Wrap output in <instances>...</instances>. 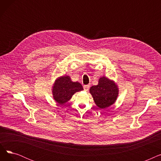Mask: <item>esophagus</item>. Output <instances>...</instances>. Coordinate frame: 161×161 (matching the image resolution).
Here are the masks:
<instances>
[{
  "label": "esophagus",
  "mask_w": 161,
  "mask_h": 161,
  "mask_svg": "<svg viewBox=\"0 0 161 161\" xmlns=\"http://www.w3.org/2000/svg\"><path fill=\"white\" fill-rule=\"evenodd\" d=\"M89 87H90V85H86V86H83V89H84V90L86 91L89 90Z\"/></svg>",
  "instance_id": "esophagus-1"
}]
</instances>
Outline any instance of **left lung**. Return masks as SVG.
Returning a JSON list of instances; mask_svg holds the SVG:
<instances>
[{"mask_svg":"<svg viewBox=\"0 0 161 161\" xmlns=\"http://www.w3.org/2000/svg\"><path fill=\"white\" fill-rule=\"evenodd\" d=\"M90 92L97 106L104 109L115 103L118 95V89L114 81L103 77L100 78L97 86L91 87Z\"/></svg>","mask_w":161,"mask_h":161,"instance_id":"obj_1","label":"left lung"}]
</instances>
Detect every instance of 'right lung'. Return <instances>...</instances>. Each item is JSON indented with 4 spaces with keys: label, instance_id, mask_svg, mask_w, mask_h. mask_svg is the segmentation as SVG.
Here are the masks:
<instances>
[{
    "label": "right lung",
    "instance_id": "1",
    "mask_svg": "<svg viewBox=\"0 0 161 161\" xmlns=\"http://www.w3.org/2000/svg\"><path fill=\"white\" fill-rule=\"evenodd\" d=\"M83 89L80 83L72 82L69 76H62L54 84L53 95L57 103L63 104L72 98L75 92Z\"/></svg>",
    "mask_w": 161,
    "mask_h": 161
}]
</instances>
